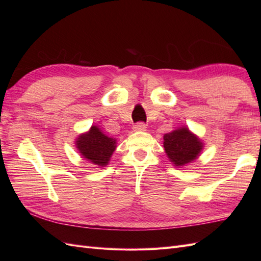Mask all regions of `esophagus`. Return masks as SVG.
<instances>
[{
    "label": "esophagus",
    "instance_id": "34e87169",
    "mask_svg": "<svg viewBox=\"0 0 261 261\" xmlns=\"http://www.w3.org/2000/svg\"><path fill=\"white\" fill-rule=\"evenodd\" d=\"M146 128H147V126L144 123H137L134 125V127H133L134 132H144V130H146Z\"/></svg>",
    "mask_w": 261,
    "mask_h": 261
}]
</instances>
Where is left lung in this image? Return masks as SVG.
I'll use <instances>...</instances> for the list:
<instances>
[{
	"label": "left lung",
	"mask_w": 261,
	"mask_h": 261,
	"mask_svg": "<svg viewBox=\"0 0 261 261\" xmlns=\"http://www.w3.org/2000/svg\"><path fill=\"white\" fill-rule=\"evenodd\" d=\"M163 139L165 153L175 167H184L196 160L203 147L202 141L188 127H180L165 134Z\"/></svg>",
	"instance_id": "obj_1"
}]
</instances>
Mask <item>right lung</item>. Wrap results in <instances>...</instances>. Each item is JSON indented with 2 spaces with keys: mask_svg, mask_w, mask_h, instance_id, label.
Returning <instances> with one entry per match:
<instances>
[{
  "mask_svg": "<svg viewBox=\"0 0 261 261\" xmlns=\"http://www.w3.org/2000/svg\"><path fill=\"white\" fill-rule=\"evenodd\" d=\"M76 148L86 160L91 163L106 167L116 148V139L107 136L98 126L91 128L76 139Z\"/></svg>",
  "mask_w": 261,
  "mask_h": 261,
  "instance_id": "right-lung-1",
  "label": "right lung"
}]
</instances>
